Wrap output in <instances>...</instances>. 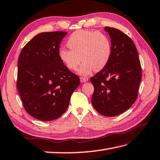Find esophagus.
I'll list each match as a JSON object with an SVG mask.
<instances>
[{
    "instance_id": "34e87169",
    "label": "esophagus",
    "mask_w": 160,
    "mask_h": 160,
    "mask_svg": "<svg viewBox=\"0 0 160 160\" xmlns=\"http://www.w3.org/2000/svg\"><path fill=\"white\" fill-rule=\"evenodd\" d=\"M88 80V78H84V77L80 78V82L82 83L86 82H87Z\"/></svg>"
}]
</instances>
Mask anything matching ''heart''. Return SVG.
I'll use <instances>...</instances> for the list:
<instances>
[{
	"instance_id": "obj_1",
	"label": "heart",
	"mask_w": 160,
	"mask_h": 160,
	"mask_svg": "<svg viewBox=\"0 0 160 160\" xmlns=\"http://www.w3.org/2000/svg\"><path fill=\"white\" fill-rule=\"evenodd\" d=\"M67 45L61 48L59 57L70 70L76 71L82 61L79 73L87 76L93 70L100 71L106 66L111 56V43L107 37L98 31L80 30L69 37Z\"/></svg>"
}]
</instances>
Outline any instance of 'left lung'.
<instances>
[{
    "mask_svg": "<svg viewBox=\"0 0 160 160\" xmlns=\"http://www.w3.org/2000/svg\"><path fill=\"white\" fill-rule=\"evenodd\" d=\"M111 42L108 64L91 78L94 86L92 104L103 116L114 117L128 110L138 96L142 70L133 41L124 32L106 27Z\"/></svg>",
    "mask_w": 160,
    "mask_h": 160,
    "instance_id": "8db88e82",
    "label": "left lung"
}]
</instances>
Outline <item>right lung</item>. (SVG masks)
I'll return each mask as SVG.
<instances>
[{"instance_id":"add662e5","label":"right lung","mask_w":160,"mask_h":160,"mask_svg":"<svg viewBox=\"0 0 160 160\" xmlns=\"http://www.w3.org/2000/svg\"><path fill=\"white\" fill-rule=\"evenodd\" d=\"M67 33H39L26 44L18 59V91L26 111L38 120L60 117L80 84L79 77L59 57L60 43Z\"/></svg>"}]
</instances>
